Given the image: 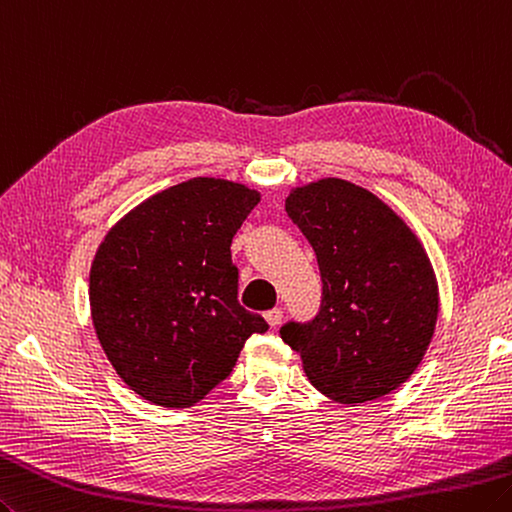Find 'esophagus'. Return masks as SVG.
I'll use <instances>...</instances> for the list:
<instances>
[{
  "mask_svg": "<svg viewBox=\"0 0 512 512\" xmlns=\"http://www.w3.org/2000/svg\"><path fill=\"white\" fill-rule=\"evenodd\" d=\"M282 319H284L282 308H273L266 313V322L270 324V328H277L279 324H282Z\"/></svg>",
  "mask_w": 512,
  "mask_h": 512,
  "instance_id": "esophagus-1",
  "label": "esophagus"
}]
</instances>
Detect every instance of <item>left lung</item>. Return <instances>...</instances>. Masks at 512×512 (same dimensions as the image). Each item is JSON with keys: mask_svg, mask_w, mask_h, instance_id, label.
<instances>
[{"mask_svg": "<svg viewBox=\"0 0 512 512\" xmlns=\"http://www.w3.org/2000/svg\"><path fill=\"white\" fill-rule=\"evenodd\" d=\"M286 213L322 275L319 313L279 328L310 382L339 404L402 386L422 362L439 310L422 244L382 199L344 179L295 188Z\"/></svg>", "mask_w": 512, "mask_h": 512, "instance_id": "8db88e82", "label": "left lung"}]
</instances>
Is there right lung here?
I'll use <instances>...</instances> for the list:
<instances>
[{
    "label": "right lung",
    "mask_w": 512,
    "mask_h": 512,
    "mask_svg": "<svg viewBox=\"0 0 512 512\" xmlns=\"http://www.w3.org/2000/svg\"><path fill=\"white\" fill-rule=\"evenodd\" d=\"M259 193L195 177L110 228L90 268V313L99 344L137 395L188 408L233 373L262 315L237 299L230 244Z\"/></svg>",
    "instance_id": "obj_1"
}]
</instances>
